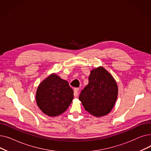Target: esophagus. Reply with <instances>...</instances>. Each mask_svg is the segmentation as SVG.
<instances>
[{"label": "esophagus", "instance_id": "obj_1", "mask_svg": "<svg viewBox=\"0 0 151 151\" xmlns=\"http://www.w3.org/2000/svg\"><path fill=\"white\" fill-rule=\"evenodd\" d=\"M79 91H80V89H79V88H75L74 89V96L75 97H76L78 96Z\"/></svg>", "mask_w": 151, "mask_h": 151}]
</instances>
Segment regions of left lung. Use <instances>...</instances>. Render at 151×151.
Returning a JSON list of instances; mask_svg holds the SVG:
<instances>
[{
	"label": "left lung",
	"instance_id": "obj_1",
	"mask_svg": "<svg viewBox=\"0 0 151 151\" xmlns=\"http://www.w3.org/2000/svg\"><path fill=\"white\" fill-rule=\"evenodd\" d=\"M117 85L113 77L104 67L91 71L89 84L82 90L80 100L91 114L101 117L112 110L117 100Z\"/></svg>",
	"mask_w": 151,
	"mask_h": 151
}]
</instances>
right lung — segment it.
<instances>
[{"mask_svg":"<svg viewBox=\"0 0 151 151\" xmlns=\"http://www.w3.org/2000/svg\"><path fill=\"white\" fill-rule=\"evenodd\" d=\"M73 99V91L68 83L56 74H51L39 84L36 101L42 111L54 117L64 113Z\"/></svg>","mask_w":151,"mask_h":151,"instance_id":"1","label":"right lung"}]
</instances>
